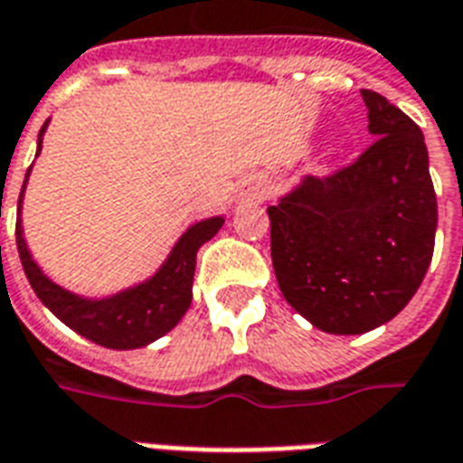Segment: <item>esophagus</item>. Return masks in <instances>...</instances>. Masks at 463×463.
<instances>
[{
    "label": "esophagus",
    "mask_w": 463,
    "mask_h": 463,
    "mask_svg": "<svg viewBox=\"0 0 463 463\" xmlns=\"http://www.w3.org/2000/svg\"><path fill=\"white\" fill-rule=\"evenodd\" d=\"M265 196H267V188L262 181H258V179L242 181V186H241L242 201H262Z\"/></svg>",
    "instance_id": "34e87169"
}]
</instances>
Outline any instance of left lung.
<instances>
[{"label": "left lung", "mask_w": 463, "mask_h": 463, "mask_svg": "<svg viewBox=\"0 0 463 463\" xmlns=\"http://www.w3.org/2000/svg\"><path fill=\"white\" fill-rule=\"evenodd\" d=\"M361 95L378 139L351 166L304 176L267 208L284 299L338 336L373 331L405 309L432 262L437 232L422 129L380 92Z\"/></svg>", "instance_id": "left-lung-1"}]
</instances>
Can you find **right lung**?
<instances>
[{"label": "right lung", "instance_id": "1", "mask_svg": "<svg viewBox=\"0 0 463 463\" xmlns=\"http://www.w3.org/2000/svg\"><path fill=\"white\" fill-rule=\"evenodd\" d=\"M46 125L41 127L39 132V152ZM29 171L24 179V188L29 181ZM24 188L19 196V218H16V248H19L24 272L36 297L68 328H73L75 334H80L92 344L115 348V351H129V348L152 344L179 324L194 297L191 287H194V272H196V252L203 242L211 241L215 232L221 231V225L225 222L222 215L194 222L174 245L166 262L156 269V275L149 277L146 282L135 284L112 297L88 299V297L68 292L61 284L49 279L31 258L22 228Z\"/></svg>", "mask_w": 463, "mask_h": 463}]
</instances>
